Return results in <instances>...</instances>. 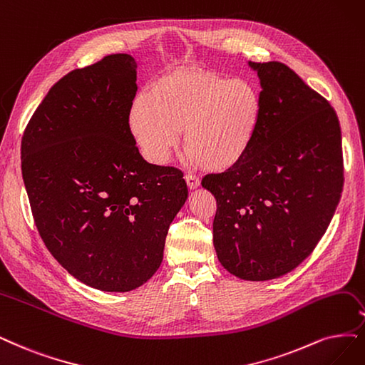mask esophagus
<instances>
[{
    "instance_id": "34e87169",
    "label": "esophagus",
    "mask_w": 365,
    "mask_h": 365,
    "mask_svg": "<svg viewBox=\"0 0 365 365\" xmlns=\"http://www.w3.org/2000/svg\"><path fill=\"white\" fill-rule=\"evenodd\" d=\"M185 180H186V185L190 190H195V187L200 186V179L194 174H185Z\"/></svg>"
}]
</instances>
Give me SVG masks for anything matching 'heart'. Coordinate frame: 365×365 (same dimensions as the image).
I'll return each mask as SVG.
<instances>
[{"instance_id":"b5f03b06","label":"heart","mask_w":365,"mask_h":365,"mask_svg":"<svg viewBox=\"0 0 365 365\" xmlns=\"http://www.w3.org/2000/svg\"><path fill=\"white\" fill-rule=\"evenodd\" d=\"M263 114L259 88L205 69H178L153 79L129 110V129L143 155L162 165L185 132L192 162L225 171L244 159Z\"/></svg>"}]
</instances>
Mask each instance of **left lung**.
<instances>
[{"label": "left lung", "instance_id": "left-lung-1", "mask_svg": "<svg viewBox=\"0 0 365 365\" xmlns=\"http://www.w3.org/2000/svg\"><path fill=\"white\" fill-rule=\"evenodd\" d=\"M263 114L248 155L201 185L217 200L213 245L240 279L284 275L313 252L343 191L340 121L329 102L279 61L252 63Z\"/></svg>", "mask_w": 365, "mask_h": 365}]
</instances>
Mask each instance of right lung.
I'll list each match as a JSON object with an SVG mask.
<instances>
[{
    "label": "right lung",
    "mask_w": 365,
    "mask_h": 365,
    "mask_svg": "<svg viewBox=\"0 0 365 365\" xmlns=\"http://www.w3.org/2000/svg\"><path fill=\"white\" fill-rule=\"evenodd\" d=\"M135 93L128 53L75 69L51 87L21 143L40 237L72 277L103 292H130L153 277L187 198L183 173L148 164L135 145Z\"/></svg>",
    "instance_id": "right-lung-1"
}]
</instances>
